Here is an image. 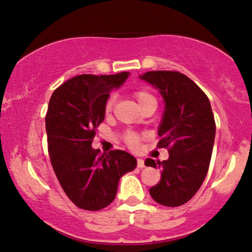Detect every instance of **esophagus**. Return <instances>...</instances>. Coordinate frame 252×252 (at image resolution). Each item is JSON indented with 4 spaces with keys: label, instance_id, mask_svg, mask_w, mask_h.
I'll return each mask as SVG.
<instances>
[{
    "label": "esophagus",
    "instance_id": "34e87169",
    "mask_svg": "<svg viewBox=\"0 0 252 252\" xmlns=\"http://www.w3.org/2000/svg\"><path fill=\"white\" fill-rule=\"evenodd\" d=\"M144 161L142 159H138V168H144Z\"/></svg>",
    "mask_w": 252,
    "mask_h": 252
}]
</instances>
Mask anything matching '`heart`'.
Wrapping results in <instances>:
<instances>
[{
    "mask_svg": "<svg viewBox=\"0 0 252 252\" xmlns=\"http://www.w3.org/2000/svg\"><path fill=\"white\" fill-rule=\"evenodd\" d=\"M133 97L135 99V101L138 102V104L140 108L143 106L144 104L149 103V102L155 101L156 102V97L153 96L150 92L147 90H143V89H140V90H135L133 92ZM114 95H109L106 97V100L104 102V112L108 114L110 113L111 111L113 109V104H114ZM139 135L134 133V132H126L125 134V140L126 144L131 148H135L139 144Z\"/></svg>",
    "mask_w": 252,
    "mask_h": 252,
    "instance_id": "b5f03b06",
    "label": "heart"
}]
</instances>
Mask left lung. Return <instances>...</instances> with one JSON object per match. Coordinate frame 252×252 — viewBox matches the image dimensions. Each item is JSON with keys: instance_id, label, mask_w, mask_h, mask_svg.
Instances as JSON below:
<instances>
[{"instance_id": "8db88e82", "label": "left lung", "mask_w": 252, "mask_h": 252, "mask_svg": "<svg viewBox=\"0 0 252 252\" xmlns=\"http://www.w3.org/2000/svg\"><path fill=\"white\" fill-rule=\"evenodd\" d=\"M140 78L159 89L165 102L158 147L168 148L169 159L144 162L161 169L160 181L150 188V194L162 206H182L197 193L210 164L216 135L210 101L180 72L149 71Z\"/></svg>"}]
</instances>
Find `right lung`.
Listing matches in <instances>:
<instances>
[{"instance_id":"right-lung-1","label":"right lung","mask_w":252,"mask_h":252,"mask_svg":"<svg viewBox=\"0 0 252 252\" xmlns=\"http://www.w3.org/2000/svg\"><path fill=\"white\" fill-rule=\"evenodd\" d=\"M127 72L111 75L82 74L55 89L45 116L50 160L63 191L76 207L101 210L113 201L123 174L136 160L130 153H101L91 144L104 120V102Z\"/></svg>"}]
</instances>
